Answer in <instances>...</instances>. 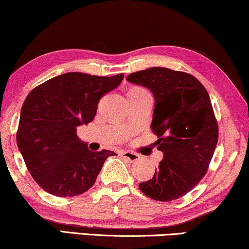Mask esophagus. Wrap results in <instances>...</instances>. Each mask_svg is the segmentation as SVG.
I'll list each match as a JSON object with an SVG mask.
<instances>
[{
    "instance_id": "1",
    "label": "esophagus",
    "mask_w": 249,
    "mask_h": 249,
    "mask_svg": "<svg viewBox=\"0 0 249 249\" xmlns=\"http://www.w3.org/2000/svg\"><path fill=\"white\" fill-rule=\"evenodd\" d=\"M121 156L123 157L124 159L129 161V162H135V161H138L140 159L139 155H136V153H133V152H129V151H123L121 153Z\"/></svg>"
}]
</instances>
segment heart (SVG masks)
<instances>
[{"label": "heart", "mask_w": 249, "mask_h": 249, "mask_svg": "<svg viewBox=\"0 0 249 249\" xmlns=\"http://www.w3.org/2000/svg\"><path fill=\"white\" fill-rule=\"evenodd\" d=\"M142 93H148V91L143 88H140V87H132L127 90V97H133V96H139V94Z\"/></svg>", "instance_id": "b5f03b06"}]
</instances>
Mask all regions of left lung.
<instances>
[{
    "mask_svg": "<svg viewBox=\"0 0 249 249\" xmlns=\"http://www.w3.org/2000/svg\"><path fill=\"white\" fill-rule=\"evenodd\" d=\"M126 80L155 96L151 128L163 159L139 188L150 198L170 202L197 185L211 162L219 139L218 122L204 86L186 72L150 68Z\"/></svg>",
    "mask_w": 249,
    "mask_h": 249,
    "instance_id": "8db88e82",
    "label": "left lung"
}]
</instances>
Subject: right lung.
Segmentation results:
<instances>
[{
  "label": "right lung",
  "mask_w": 249,
  "mask_h": 249,
  "mask_svg": "<svg viewBox=\"0 0 249 249\" xmlns=\"http://www.w3.org/2000/svg\"><path fill=\"white\" fill-rule=\"evenodd\" d=\"M114 76L70 72L34 88L22 105L17 144L35 181L52 195L71 197L94 184L109 150L90 151L76 128L96 116L100 98L117 88Z\"/></svg>",
  "instance_id": "add662e5"
}]
</instances>
